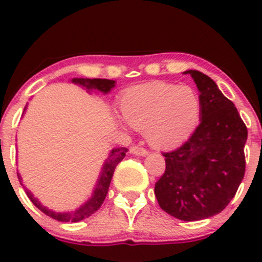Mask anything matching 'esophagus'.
Returning <instances> with one entry per match:
<instances>
[{
    "mask_svg": "<svg viewBox=\"0 0 262 262\" xmlns=\"http://www.w3.org/2000/svg\"><path fill=\"white\" fill-rule=\"evenodd\" d=\"M130 152L136 156H147L148 155V150L146 148L143 147H139V146H133L130 148Z\"/></svg>",
    "mask_w": 262,
    "mask_h": 262,
    "instance_id": "1",
    "label": "esophagus"
}]
</instances>
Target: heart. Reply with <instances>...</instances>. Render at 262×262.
<instances>
[{
    "label": "heart",
    "mask_w": 262,
    "mask_h": 262,
    "mask_svg": "<svg viewBox=\"0 0 262 262\" xmlns=\"http://www.w3.org/2000/svg\"><path fill=\"white\" fill-rule=\"evenodd\" d=\"M120 110L129 125L146 130L152 146L173 148L196 129L202 100L191 86L156 81L126 90L120 97Z\"/></svg>",
    "instance_id": "1"
}]
</instances>
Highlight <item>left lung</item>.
<instances>
[{
	"label": "left lung",
	"mask_w": 262,
	"mask_h": 262,
	"mask_svg": "<svg viewBox=\"0 0 262 262\" xmlns=\"http://www.w3.org/2000/svg\"><path fill=\"white\" fill-rule=\"evenodd\" d=\"M200 91V124L182 146L165 152V173L155 185L161 209L185 222L221 213L244 180L247 128L212 78L186 71Z\"/></svg>",
	"instance_id": "1"
}]
</instances>
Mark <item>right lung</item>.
Instances as JSON below:
<instances>
[{
    "label": "right lung",
    "instance_id": "add662e5",
    "mask_svg": "<svg viewBox=\"0 0 262 262\" xmlns=\"http://www.w3.org/2000/svg\"><path fill=\"white\" fill-rule=\"evenodd\" d=\"M73 83H77L83 86L86 90H99L101 92H109L113 87L115 86V81L113 80H105V78H73L72 80ZM126 148L120 147V148H114V149L110 152L109 158L106 160V162L104 163V167L101 170V175H100L99 181H97L96 185V189H95L94 194H92V198L83 204L80 209H77L76 212L73 213H54L52 210L47 209L46 207L40 204L35 198L33 196L29 190H26V194H28L29 199L31 200L34 205L38 208L39 210H41L44 214L49 215L50 218L53 219H57L58 222H80L82 219L87 218L90 216L91 214H94L95 212L100 209V207L104 203L105 198H106L107 194V190H109L110 186V182H112V178H113V173H114L115 167L118 166L119 162H121L125 156L126 152ZM18 176V175H17ZM20 179V176H18Z\"/></svg>",
    "mask_w": 262,
    "mask_h": 262
}]
</instances>
